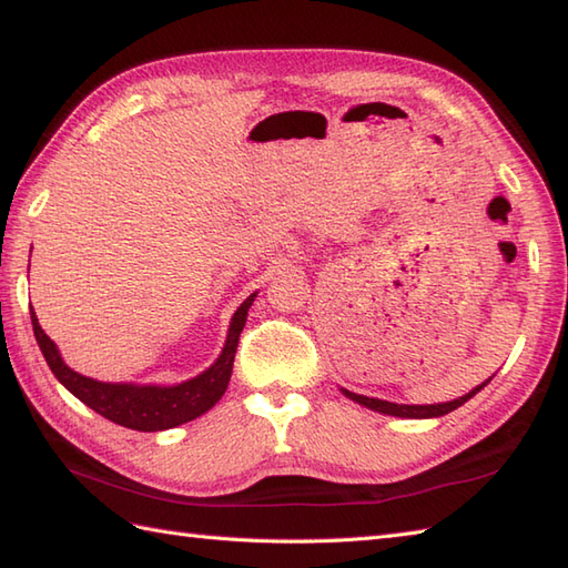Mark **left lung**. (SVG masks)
Listing matches in <instances>:
<instances>
[{
  "label": "left lung",
  "mask_w": 568,
  "mask_h": 568,
  "mask_svg": "<svg viewBox=\"0 0 568 568\" xmlns=\"http://www.w3.org/2000/svg\"><path fill=\"white\" fill-rule=\"evenodd\" d=\"M490 383V378L486 383L476 385L474 390L456 397V400L452 403H439V405H397V403H388V400H378V397H366V395H356V393H348L344 390L346 397H352L354 403L364 405L368 409H376V413H383V415H393V417H409V419H422V417H442V415H449L452 409L462 407L464 403H468L470 397H474L478 390H484L486 385Z\"/></svg>",
  "instance_id": "left-lung-1"
}]
</instances>
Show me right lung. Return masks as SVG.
I'll list each match as a JSON object with an SVG mask.
<instances>
[{"label":"right lung","mask_w":568,"mask_h":568,"mask_svg":"<svg viewBox=\"0 0 568 568\" xmlns=\"http://www.w3.org/2000/svg\"><path fill=\"white\" fill-rule=\"evenodd\" d=\"M256 293L248 295L241 307L234 312L232 324H229L226 344L222 348L220 358L214 364L200 373L197 378H190L178 385H134V383H102L88 376H80L78 371L65 366V361L60 358L55 344L51 336H45L41 329L36 312L31 310V324L36 342L41 346V354L45 364L51 366L53 376L65 385V388L82 400L94 413L112 419L114 425H122L129 429L139 432H161L171 429L185 422L195 419L207 413L214 403L224 395L229 378H232L234 356L239 346L241 329L246 324L248 307L253 305Z\"/></svg>","instance_id":"right-lung-1"}]
</instances>
